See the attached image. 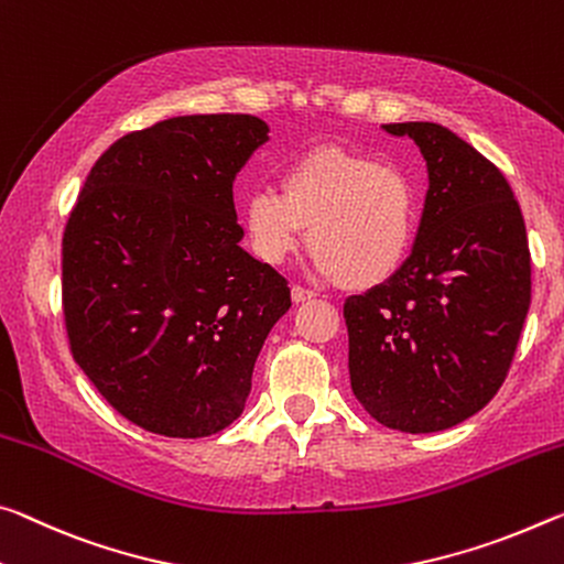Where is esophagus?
Returning a JSON list of instances; mask_svg holds the SVG:
<instances>
[{
    "instance_id": "1",
    "label": "esophagus",
    "mask_w": 564,
    "mask_h": 564,
    "mask_svg": "<svg viewBox=\"0 0 564 564\" xmlns=\"http://www.w3.org/2000/svg\"><path fill=\"white\" fill-rule=\"evenodd\" d=\"M311 299H314V291H308V289H301V285H291V301H293V303L311 301Z\"/></svg>"
}]
</instances>
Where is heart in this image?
Returning <instances> with one entry per match:
<instances>
[{
	"label": "heart",
	"instance_id": "b5f03b06",
	"mask_svg": "<svg viewBox=\"0 0 564 564\" xmlns=\"http://www.w3.org/2000/svg\"><path fill=\"white\" fill-rule=\"evenodd\" d=\"M243 236L258 261L279 265L308 246L324 275L348 289L389 281L406 261L416 234V198L401 170L321 145L283 170L279 191L248 195Z\"/></svg>",
	"mask_w": 564,
	"mask_h": 564
}]
</instances>
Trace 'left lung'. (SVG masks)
<instances>
[{
	"label": "left lung",
	"instance_id": "1",
	"mask_svg": "<svg viewBox=\"0 0 564 564\" xmlns=\"http://www.w3.org/2000/svg\"><path fill=\"white\" fill-rule=\"evenodd\" d=\"M422 150L429 191L404 265L344 303L354 397L379 424L442 432L507 379L532 296L524 218L507 177L436 122L383 124Z\"/></svg>",
	"mask_w": 564,
	"mask_h": 564
}]
</instances>
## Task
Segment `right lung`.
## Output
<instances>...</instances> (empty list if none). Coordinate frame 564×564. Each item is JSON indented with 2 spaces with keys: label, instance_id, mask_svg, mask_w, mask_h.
Returning a JSON list of instances; mask_svg holds the SVG:
<instances>
[{
  "label": "right lung",
  "instance_id": "right-lung-1",
  "mask_svg": "<svg viewBox=\"0 0 564 564\" xmlns=\"http://www.w3.org/2000/svg\"><path fill=\"white\" fill-rule=\"evenodd\" d=\"M268 140L253 115H183L112 142L62 236V311L79 369L128 422L173 440L234 424L279 271L240 248L234 181Z\"/></svg>",
  "mask_w": 564,
  "mask_h": 564
}]
</instances>
